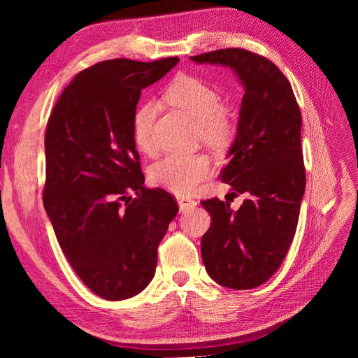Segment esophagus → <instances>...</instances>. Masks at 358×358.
Here are the masks:
<instances>
[{"mask_svg": "<svg viewBox=\"0 0 358 358\" xmlns=\"http://www.w3.org/2000/svg\"><path fill=\"white\" fill-rule=\"evenodd\" d=\"M178 204H179V209H180L182 212H185V210H188V209L196 208L197 201L192 200V199H188V197H178Z\"/></svg>", "mask_w": 358, "mask_h": 358, "instance_id": "obj_1", "label": "esophagus"}]
</instances>
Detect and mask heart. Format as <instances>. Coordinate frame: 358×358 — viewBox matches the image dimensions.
<instances>
[{"instance_id":"b5f03b06","label":"heart","mask_w":358,"mask_h":358,"mask_svg":"<svg viewBox=\"0 0 358 358\" xmlns=\"http://www.w3.org/2000/svg\"><path fill=\"white\" fill-rule=\"evenodd\" d=\"M167 101L187 113L197 124V131L204 143L222 146L233 134V124L227 115L221 95L200 78L179 74L166 91ZM155 106L143 103L133 117V136L137 148L143 152L152 150V122ZM210 173V162L204 155L173 154L159 159L149 171L152 183L170 192L185 196L196 189Z\"/></svg>"}]
</instances>
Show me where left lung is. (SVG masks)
I'll return each instance as SVG.
<instances>
[{"label":"left lung","mask_w":358,"mask_h":358,"mask_svg":"<svg viewBox=\"0 0 358 358\" xmlns=\"http://www.w3.org/2000/svg\"><path fill=\"white\" fill-rule=\"evenodd\" d=\"M191 61L231 69L245 90L221 180L231 185L234 197L246 199L236 212L220 199L201 201L212 218L201 257L215 282L255 288L279 268L296 234L306 187L300 109L282 71L254 52L220 49Z\"/></svg>","instance_id":"8db88e82"}]
</instances>
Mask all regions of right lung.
I'll return each instance as SVG.
<instances>
[{
	"label": "right lung",
	"mask_w": 358,
	"mask_h": 358,
	"mask_svg": "<svg viewBox=\"0 0 358 358\" xmlns=\"http://www.w3.org/2000/svg\"><path fill=\"white\" fill-rule=\"evenodd\" d=\"M178 62L95 64L70 82L49 117L43 203L73 270L106 300L149 285L179 210L171 194L145 187L133 136L140 92Z\"/></svg>",
	"instance_id": "add662e5"
}]
</instances>
